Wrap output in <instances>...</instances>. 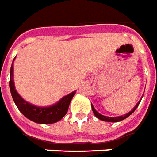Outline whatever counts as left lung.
<instances>
[{
  "label": "left lung",
  "mask_w": 157,
  "mask_h": 157,
  "mask_svg": "<svg viewBox=\"0 0 157 157\" xmlns=\"http://www.w3.org/2000/svg\"><path fill=\"white\" fill-rule=\"evenodd\" d=\"M140 101H141V99L139 101V102H138L136 105H135V107L133 108V109H132V111H130L129 113H126V115H123V116H121V117H105V116H103V115L100 114V113H98V112L96 111V109L94 108V106L92 104H91V109H92V111H93L94 115H95V116H96V117H97L98 119H100V120L104 121H109V122H117V121H122V120H124V119L127 118L129 116H131V115H132L135 111H136V109L137 108V106L139 105V104H140Z\"/></svg>",
  "instance_id": "obj_1"
}]
</instances>
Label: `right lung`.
<instances>
[{
  "label": "right lung",
  "mask_w": 157,
  "mask_h": 157,
  "mask_svg": "<svg viewBox=\"0 0 157 157\" xmlns=\"http://www.w3.org/2000/svg\"><path fill=\"white\" fill-rule=\"evenodd\" d=\"M15 60V58H14ZM13 60V61H14ZM10 90L13 101L17 105L19 111L29 120L39 124H52L61 120L67 113L69 105L72 97L75 94V90L69 95L62 97L55 105L48 107H40L31 105L26 102L15 89L13 80V62L10 67Z\"/></svg>",
  "instance_id": "right-lung-1"
}]
</instances>
